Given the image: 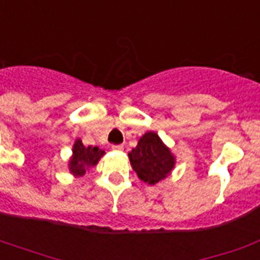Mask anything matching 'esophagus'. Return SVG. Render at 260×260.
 <instances>
[{"label": "esophagus", "mask_w": 260, "mask_h": 260, "mask_svg": "<svg viewBox=\"0 0 260 260\" xmlns=\"http://www.w3.org/2000/svg\"><path fill=\"white\" fill-rule=\"evenodd\" d=\"M112 150L122 151V150H124V146H121V144H118V146H113V147H112Z\"/></svg>", "instance_id": "obj_1"}]
</instances>
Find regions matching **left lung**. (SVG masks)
<instances>
[{
    "label": "left lung",
    "instance_id": "1",
    "mask_svg": "<svg viewBox=\"0 0 260 260\" xmlns=\"http://www.w3.org/2000/svg\"><path fill=\"white\" fill-rule=\"evenodd\" d=\"M128 158L139 179L148 185L166 179L175 167V156L154 131L139 139L138 146L128 152Z\"/></svg>",
    "mask_w": 260,
    "mask_h": 260
}]
</instances>
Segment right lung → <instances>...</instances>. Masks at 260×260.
<instances>
[{
  "mask_svg": "<svg viewBox=\"0 0 260 260\" xmlns=\"http://www.w3.org/2000/svg\"><path fill=\"white\" fill-rule=\"evenodd\" d=\"M105 155V151L100 150L98 147H86L81 139H75L73 144V155L69 159V171L74 177H83L89 173L93 167H95L100 159Z\"/></svg>",
  "mask_w": 260,
  "mask_h": 260,
  "instance_id": "add662e5",
  "label": "right lung"
}]
</instances>
